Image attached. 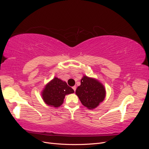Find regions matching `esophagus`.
Listing matches in <instances>:
<instances>
[{
	"mask_svg": "<svg viewBox=\"0 0 149 149\" xmlns=\"http://www.w3.org/2000/svg\"><path fill=\"white\" fill-rule=\"evenodd\" d=\"M72 88H73V89L74 90V92H75V91H76V86H74L72 87Z\"/></svg>",
	"mask_w": 149,
	"mask_h": 149,
	"instance_id": "obj_1",
	"label": "esophagus"
}]
</instances>
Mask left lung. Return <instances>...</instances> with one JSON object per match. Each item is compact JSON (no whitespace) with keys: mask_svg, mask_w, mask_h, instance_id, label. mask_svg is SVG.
I'll list each match as a JSON object with an SVG mask.
<instances>
[{"mask_svg":"<svg viewBox=\"0 0 149 149\" xmlns=\"http://www.w3.org/2000/svg\"><path fill=\"white\" fill-rule=\"evenodd\" d=\"M76 94L83 106L93 109L104 100L106 89L97 79L84 76L81 80V85L76 90Z\"/></svg>","mask_w":149,"mask_h":149,"instance_id":"8db88e82","label":"left lung"}]
</instances>
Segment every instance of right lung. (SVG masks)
I'll return each mask as SVG.
<instances>
[{"label": "right lung", "instance_id": "obj_1", "mask_svg": "<svg viewBox=\"0 0 149 149\" xmlns=\"http://www.w3.org/2000/svg\"><path fill=\"white\" fill-rule=\"evenodd\" d=\"M74 92L65 81L55 77L47 84L42 92V96L47 105L58 107L63 103L66 95Z\"/></svg>", "mask_w": 149, "mask_h": 149}]
</instances>
